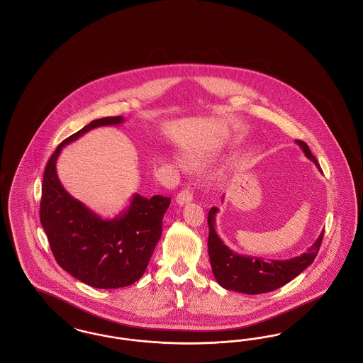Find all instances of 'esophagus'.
<instances>
[{
    "label": "esophagus",
    "mask_w": 363,
    "mask_h": 363,
    "mask_svg": "<svg viewBox=\"0 0 363 363\" xmlns=\"http://www.w3.org/2000/svg\"><path fill=\"white\" fill-rule=\"evenodd\" d=\"M175 200H177L178 206H185V204H188L190 201H193V193H191L190 189L181 190Z\"/></svg>",
    "instance_id": "esophagus-1"
}]
</instances>
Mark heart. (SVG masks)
Returning <instances> with one entry per match:
<instances>
[{
	"label": "heart",
	"mask_w": 363,
	"mask_h": 363,
	"mask_svg": "<svg viewBox=\"0 0 363 363\" xmlns=\"http://www.w3.org/2000/svg\"><path fill=\"white\" fill-rule=\"evenodd\" d=\"M178 163H179V164H181V162H179V160H178Z\"/></svg>",
	"instance_id": "heart-1"
}]
</instances>
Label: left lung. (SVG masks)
<instances>
[{"instance_id":"obj_1","label":"left lung","mask_w":363,"mask_h":363,"mask_svg":"<svg viewBox=\"0 0 363 363\" xmlns=\"http://www.w3.org/2000/svg\"><path fill=\"white\" fill-rule=\"evenodd\" d=\"M295 143L302 148L305 156L317 166V169H320V164L311 154L308 144L301 140H296ZM218 212V208L212 207L208 213V255L216 281L223 289L231 291L256 295L280 289L311 265L320 250L324 237V231H321L318 238L308 249V252L298 257L265 261L256 256L252 257L246 255H238L225 245V242L219 238L215 228Z\"/></svg>"}]
</instances>
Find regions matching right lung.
<instances>
[{"label": "right lung", "instance_id": "right-lung-1", "mask_svg": "<svg viewBox=\"0 0 363 363\" xmlns=\"http://www.w3.org/2000/svg\"><path fill=\"white\" fill-rule=\"evenodd\" d=\"M123 117L89 122L65 138L49 159L42 185L40 223L58 265L72 277L95 289H120L138 281L162 235L163 215L172 199L133 194L129 207L113 219H104L61 185L55 163L61 150L86 135Z\"/></svg>", "mask_w": 363, "mask_h": 363}]
</instances>
